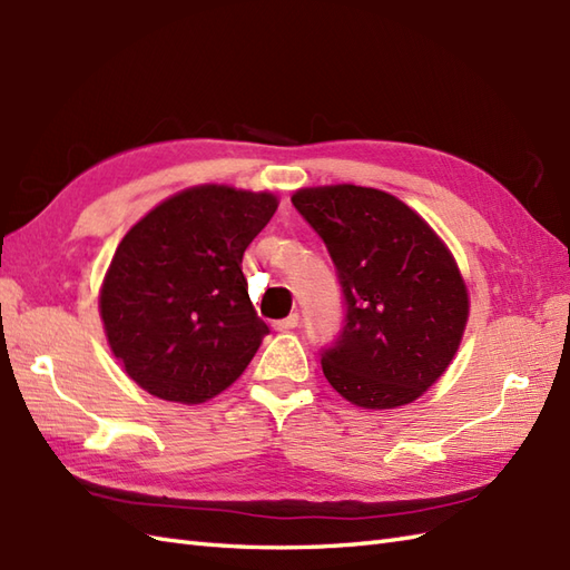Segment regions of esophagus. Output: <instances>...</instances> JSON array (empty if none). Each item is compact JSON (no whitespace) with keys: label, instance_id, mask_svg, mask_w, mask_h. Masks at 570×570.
Returning a JSON list of instances; mask_svg holds the SVG:
<instances>
[{"label":"esophagus","instance_id":"esophagus-1","mask_svg":"<svg viewBox=\"0 0 570 570\" xmlns=\"http://www.w3.org/2000/svg\"><path fill=\"white\" fill-rule=\"evenodd\" d=\"M297 324H299V314H289V316L281 318V322H275L273 326H275L277 331H289V328H295Z\"/></svg>","mask_w":570,"mask_h":570}]
</instances>
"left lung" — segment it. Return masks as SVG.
Masks as SVG:
<instances>
[{
	"mask_svg": "<svg viewBox=\"0 0 570 570\" xmlns=\"http://www.w3.org/2000/svg\"><path fill=\"white\" fill-rule=\"evenodd\" d=\"M293 205L326 244L345 302L338 336L322 348L328 384L363 409L411 404L448 370L466 326L448 246L377 188H304Z\"/></svg>",
	"mask_w": 570,
	"mask_h": 570,
	"instance_id": "obj_1",
	"label": "left lung"
}]
</instances>
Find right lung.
<instances>
[{
    "mask_svg": "<svg viewBox=\"0 0 570 570\" xmlns=\"http://www.w3.org/2000/svg\"><path fill=\"white\" fill-rule=\"evenodd\" d=\"M275 210L271 193L198 186L125 234L99 307L110 351L142 390L203 404L252 363L271 328L248 299L242 258Z\"/></svg>",
    "mask_w": 570,
    "mask_h": 570,
    "instance_id": "1",
    "label": "right lung"
}]
</instances>
